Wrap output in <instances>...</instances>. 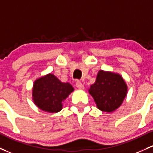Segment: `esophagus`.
Wrapping results in <instances>:
<instances>
[{
  "label": "esophagus",
  "mask_w": 153,
  "mask_h": 153,
  "mask_svg": "<svg viewBox=\"0 0 153 153\" xmlns=\"http://www.w3.org/2000/svg\"><path fill=\"white\" fill-rule=\"evenodd\" d=\"M76 86L77 88L79 89V90H84V88H85L83 84H82L80 81H79V80H77L76 82Z\"/></svg>",
  "instance_id": "34e87169"
}]
</instances>
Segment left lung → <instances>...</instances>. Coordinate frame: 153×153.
I'll use <instances>...</instances> for the list:
<instances>
[{
  "mask_svg": "<svg viewBox=\"0 0 153 153\" xmlns=\"http://www.w3.org/2000/svg\"><path fill=\"white\" fill-rule=\"evenodd\" d=\"M89 91L97 108L104 112H112L122 103L126 95L127 87L120 75L100 71L96 82L91 85Z\"/></svg>",
  "mask_w": 153,
  "mask_h": 153,
  "instance_id": "left-lung-1",
  "label": "left lung"
}]
</instances>
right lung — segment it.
<instances>
[{"label":"right lung","mask_w":153,"mask_h":153,"mask_svg":"<svg viewBox=\"0 0 153 153\" xmlns=\"http://www.w3.org/2000/svg\"><path fill=\"white\" fill-rule=\"evenodd\" d=\"M73 90L69 83H63L50 74L35 82L32 95L35 105L41 110L56 113L62 109V102Z\"/></svg>","instance_id":"1"}]
</instances>
